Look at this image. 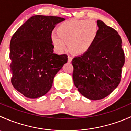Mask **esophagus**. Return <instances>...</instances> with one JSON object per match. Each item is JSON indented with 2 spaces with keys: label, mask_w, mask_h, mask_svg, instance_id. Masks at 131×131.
<instances>
[{
  "label": "esophagus",
  "mask_w": 131,
  "mask_h": 131,
  "mask_svg": "<svg viewBox=\"0 0 131 131\" xmlns=\"http://www.w3.org/2000/svg\"><path fill=\"white\" fill-rule=\"evenodd\" d=\"M68 61L69 62V63H70V62H72V59H73V57H72V56H68Z\"/></svg>",
  "instance_id": "1"
}]
</instances>
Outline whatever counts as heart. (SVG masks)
<instances>
[{
	"label": "heart",
	"mask_w": 131,
	"mask_h": 131,
	"mask_svg": "<svg viewBox=\"0 0 131 131\" xmlns=\"http://www.w3.org/2000/svg\"><path fill=\"white\" fill-rule=\"evenodd\" d=\"M99 32V26L94 21L72 19L63 22L58 26L57 31H52L51 41L58 52H63L68 43L73 53L84 54L94 46Z\"/></svg>",
	"instance_id": "obj_1"
}]
</instances>
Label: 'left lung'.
<instances>
[{
    "label": "left lung",
    "instance_id": "left-lung-1",
    "mask_svg": "<svg viewBox=\"0 0 131 131\" xmlns=\"http://www.w3.org/2000/svg\"><path fill=\"white\" fill-rule=\"evenodd\" d=\"M98 37L89 51L74 58L73 79L84 97L99 100L106 97L120 84L125 63L122 41L118 32L97 20Z\"/></svg>",
    "mask_w": 131,
    "mask_h": 131
}]
</instances>
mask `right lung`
<instances>
[{"label": "right lung", "instance_id": "1", "mask_svg": "<svg viewBox=\"0 0 131 131\" xmlns=\"http://www.w3.org/2000/svg\"><path fill=\"white\" fill-rule=\"evenodd\" d=\"M64 18L35 15L17 30L10 42L11 83L28 98H37L51 89L56 74L67 63V54L53 53L51 34Z\"/></svg>", "mask_w": 131, "mask_h": 131}]
</instances>
